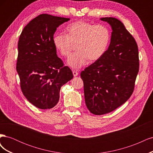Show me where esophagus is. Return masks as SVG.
<instances>
[{
  "mask_svg": "<svg viewBox=\"0 0 153 153\" xmlns=\"http://www.w3.org/2000/svg\"><path fill=\"white\" fill-rule=\"evenodd\" d=\"M73 75L74 76H76L78 75V73L76 71H73Z\"/></svg>",
  "mask_w": 153,
  "mask_h": 153,
  "instance_id": "34e87169",
  "label": "esophagus"
}]
</instances>
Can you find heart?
I'll return each mask as SVG.
<instances>
[{"mask_svg": "<svg viewBox=\"0 0 153 153\" xmlns=\"http://www.w3.org/2000/svg\"><path fill=\"white\" fill-rule=\"evenodd\" d=\"M66 35L56 33L53 37L55 48L64 57L71 53L73 44H76L77 52L72 53L68 59L69 67L78 69L91 61H98L108 49L110 32L106 26L93 25L89 22L77 21L67 25Z\"/></svg>", "mask_w": 153, "mask_h": 153, "instance_id": "heart-1", "label": "heart"}]
</instances>
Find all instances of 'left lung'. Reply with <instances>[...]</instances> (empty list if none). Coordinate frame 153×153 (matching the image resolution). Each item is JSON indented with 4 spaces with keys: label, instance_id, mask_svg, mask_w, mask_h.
Segmentation results:
<instances>
[{
    "label": "left lung",
    "instance_id": "obj_1",
    "mask_svg": "<svg viewBox=\"0 0 153 153\" xmlns=\"http://www.w3.org/2000/svg\"><path fill=\"white\" fill-rule=\"evenodd\" d=\"M100 20L112 28L109 47L80 74L86 106L94 115L112 112L130 98L139 69L137 44L124 24L113 17Z\"/></svg>",
    "mask_w": 153,
    "mask_h": 153
}]
</instances>
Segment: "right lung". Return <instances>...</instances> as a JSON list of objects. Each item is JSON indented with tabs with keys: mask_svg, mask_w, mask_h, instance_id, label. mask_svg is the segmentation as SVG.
I'll return each instance as SVG.
<instances>
[{
	"mask_svg": "<svg viewBox=\"0 0 153 153\" xmlns=\"http://www.w3.org/2000/svg\"><path fill=\"white\" fill-rule=\"evenodd\" d=\"M69 20L42 14L32 20L20 34L16 71L23 94L38 108L54 107L61 86L73 77L70 68L57 57L53 43L57 27Z\"/></svg>",
	"mask_w": 153,
	"mask_h": 153,
	"instance_id": "right-lung-1",
	"label": "right lung"
}]
</instances>
